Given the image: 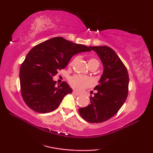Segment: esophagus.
<instances>
[{
  "mask_svg": "<svg viewBox=\"0 0 153 153\" xmlns=\"http://www.w3.org/2000/svg\"><path fill=\"white\" fill-rule=\"evenodd\" d=\"M72 94L73 95H76V96H78V95H80V93H77L76 91H72Z\"/></svg>",
  "mask_w": 153,
  "mask_h": 153,
  "instance_id": "obj_1",
  "label": "esophagus"
}]
</instances>
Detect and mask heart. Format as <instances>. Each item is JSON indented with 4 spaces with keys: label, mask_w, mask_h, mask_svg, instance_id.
I'll list each match as a JSON object with an SVG mask.
<instances>
[{
    "label": "heart",
    "mask_w": 153,
    "mask_h": 153,
    "mask_svg": "<svg viewBox=\"0 0 153 153\" xmlns=\"http://www.w3.org/2000/svg\"><path fill=\"white\" fill-rule=\"evenodd\" d=\"M88 66H91L92 65H96L99 66V61L95 58H90L88 61ZM69 83L71 85V86L76 89V91H82L88 86L91 85V80L89 78L86 76H81V75H74V76L70 77L69 79Z\"/></svg>",
    "instance_id": "b5f03b06"
}]
</instances>
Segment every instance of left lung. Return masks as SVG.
I'll return each instance as SVG.
<instances>
[{
	"mask_svg": "<svg viewBox=\"0 0 153 153\" xmlns=\"http://www.w3.org/2000/svg\"><path fill=\"white\" fill-rule=\"evenodd\" d=\"M97 53L104 67L99 84L91 96V104L79 112L85 120L100 123L109 120L122 107L128 95L129 75L126 67L111 48L106 46L89 47Z\"/></svg>",
	"mask_w": 153,
	"mask_h": 153,
	"instance_id": "obj_1",
	"label": "left lung"
}]
</instances>
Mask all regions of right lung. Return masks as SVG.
<instances>
[{
	"label": "right lung",
	"instance_id": "add662e5",
	"mask_svg": "<svg viewBox=\"0 0 153 153\" xmlns=\"http://www.w3.org/2000/svg\"><path fill=\"white\" fill-rule=\"evenodd\" d=\"M85 45L56 37L35 46L20 68L21 93L25 103L35 112L55 110L65 96L72 93L65 81L56 86L53 76L64 69L75 54L90 51Z\"/></svg>",
	"mask_w": 153,
	"mask_h": 153
}]
</instances>
